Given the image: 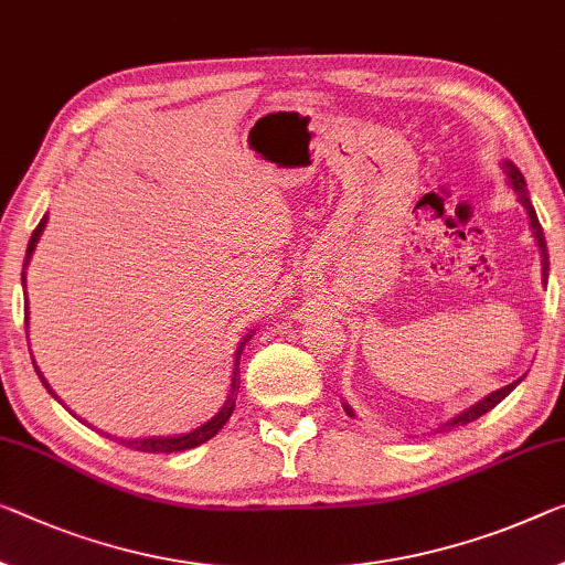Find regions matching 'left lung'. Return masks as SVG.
Instances as JSON below:
<instances>
[{"mask_svg": "<svg viewBox=\"0 0 565 565\" xmlns=\"http://www.w3.org/2000/svg\"><path fill=\"white\" fill-rule=\"evenodd\" d=\"M505 167H508L510 184H513V189H515L518 196H520V204L525 206L527 216H531V227H533V234H535V239H537V247H541V255H543V275H545V280H548V247H545V234H543L541 222H537V214H535V210H533L531 199H527V194H525V179H523V173H520V171L513 167V163H505ZM518 384H520V379L513 381V384L498 388V392H492L490 396H484L480 404L470 406V409H467L465 414H459L457 419L449 422L447 429L457 427V424H470V422H475V419H480L482 414H488L490 409H494V406H498V404L502 402V398H505L510 392H513V388H515ZM349 414H351V412H349Z\"/></svg>", "mask_w": 565, "mask_h": 565, "instance_id": "1", "label": "left lung"}]
</instances>
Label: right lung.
<instances>
[{"label": "right lung", "mask_w": 565, "mask_h": 565, "mask_svg": "<svg viewBox=\"0 0 565 565\" xmlns=\"http://www.w3.org/2000/svg\"><path fill=\"white\" fill-rule=\"evenodd\" d=\"M45 222H47V216H42L40 220V224L38 227H34V232H32V237H30V245H28V255H24V265H22V285H24V267L30 265V257H32V253H34V247H38V239H40V234H42V230H45ZM24 326H28V316H24ZM249 338V335H247ZM245 338V341H247ZM239 351H242V345H239ZM239 351H237V355H239ZM34 363V361H32ZM38 369V366H34ZM237 371H239V359H237V369H234V379H232V396L227 398V404H224V409L214 416V419H210L204 424V427H199V429H194V431H189V434H181V437H149V439H120V445L124 447H131V449H138V452H149V455H169V452H181V449H194V447H199V445H204L206 439H212L216 431H220L224 424H227V419L232 416V412H234V396H237V392H239V381H237ZM38 376L42 379V373L38 371ZM42 384H45V388L47 392L52 394V388L47 386V381L42 379ZM55 396V394H52ZM100 434H106V431H100Z\"/></svg>", "instance_id": "1"}]
</instances>
